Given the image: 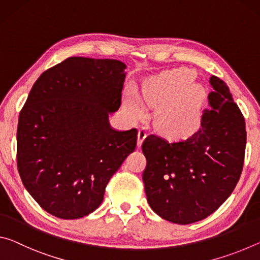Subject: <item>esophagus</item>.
<instances>
[{"instance_id": "34e87169", "label": "esophagus", "mask_w": 260, "mask_h": 260, "mask_svg": "<svg viewBox=\"0 0 260 260\" xmlns=\"http://www.w3.org/2000/svg\"><path fill=\"white\" fill-rule=\"evenodd\" d=\"M146 138H147V129L144 128V127H141L138 134V147H141V144H142V142Z\"/></svg>"}]
</instances>
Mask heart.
Wrapping results in <instances>:
<instances>
[{
	"label": "heart",
	"instance_id": "1",
	"mask_svg": "<svg viewBox=\"0 0 260 260\" xmlns=\"http://www.w3.org/2000/svg\"><path fill=\"white\" fill-rule=\"evenodd\" d=\"M189 82L186 72H178L150 88L144 94L148 104L167 103L174 100L184 90ZM129 112L135 117L143 114V108L135 100L127 103ZM200 119V89L197 86H190L179 100L167 103L159 108L156 113L158 127L171 133H182L191 129L199 124Z\"/></svg>",
	"mask_w": 260,
	"mask_h": 260
}]
</instances>
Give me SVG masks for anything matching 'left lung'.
Wrapping results in <instances>:
<instances>
[{"mask_svg":"<svg viewBox=\"0 0 260 260\" xmlns=\"http://www.w3.org/2000/svg\"><path fill=\"white\" fill-rule=\"evenodd\" d=\"M210 109L199 131L180 141L149 135L143 183L148 203L167 221L188 225L203 220L225 202L239 182L244 162L245 121L230 88L212 76Z\"/></svg>","mask_w":260,"mask_h":260,"instance_id":"1","label":"left lung"}]
</instances>
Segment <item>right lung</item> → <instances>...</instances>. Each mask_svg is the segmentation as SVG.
Masks as SVG:
<instances>
[{"label":"right lung","mask_w":260,"mask_h":260,"mask_svg":"<svg viewBox=\"0 0 260 260\" xmlns=\"http://www.w3.org/2000/svg\"><path fill=\"white\" fill-rule=\"evenodd\" d=\"M126 65L70 57L43 72L21 109L17 166L26 190L48 213L78 219L102 203L105 187L135 150L138 129L116 131Z\"/></svg>","instance_id":"add662e5"}]
</instances>
